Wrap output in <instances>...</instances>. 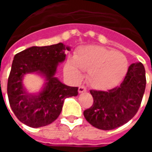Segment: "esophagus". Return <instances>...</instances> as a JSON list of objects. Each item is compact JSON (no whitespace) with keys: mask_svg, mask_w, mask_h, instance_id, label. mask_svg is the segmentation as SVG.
<instances>
[{"mask_svg":"<svg viewBox=\"0 0 152 152\" xmlns=\"http://www.w3.org/2000/svg\"><path fill=\"white\" fill-rule=\"evenodd\" d=\"M78 91H79V93H83V92H86V88L85 87V86H80L79 89H78Z\"/></svg>","mask_w":152,"mask_h":152,"instance_id":"obj_1","label":"esophagus"}]
</instances>
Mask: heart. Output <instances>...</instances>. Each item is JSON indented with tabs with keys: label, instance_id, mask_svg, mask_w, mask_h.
Wrapping results in <instances>:
<instances>
[{
	"label": "heart",
	"instance_id": "b5f03b06",
	"mask_svg": "<svg viewBox=\"0 0 152 152\" xmlns=\"http://www.w3.org/2000/svg\"><path fill=\"white\" fill-rule=\"evenodd\" d=\"M129 63L123 53L105 47L91 45L80 48L66 63L65 71L76 80L82 77L81 70L88 72L87 80L93 88L112 89L126 75Z\"/></svg>",
	"mask_w": 152,
	"mask_h": 152
}]
</instances>
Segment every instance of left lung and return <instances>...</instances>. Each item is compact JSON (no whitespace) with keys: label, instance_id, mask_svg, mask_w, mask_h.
Masks as SVG:
<instances>
[{"label":"left lung","instance_id":"1","mask_svg":"<svg viewBox=\"0 0 152 152\" xmlns=\"http://www.w3.org/2000/svg\"><path fill=\"white\" fill-rule=\"evenodd\" d=\"M146 83L142 63H132L119 86L107 91L90 90L94 103L84 111L86 121L102 130L114 129L127 123L140 107Z\"/></svg>","mask_w":152,"mask_h":152}]
</instances>
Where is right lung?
Masks as SVG:
<instances>
[{
  "label": "right lung",
  "mask_w": 152,
  "mask_h": 152,
  "mask_svg": "<svg viewBox=\"0 0 152 152\" xmlns=\"http://www.w3.org/2000/svg\"><path fill=\"white\" fill-rule=\"evenodd\" d=\"M63 43L49 46H32L15 54L7 83L10 105L22 123L39 128L52 123L58 117L64 99L78 94V87H70L60 82L53 75L58 63L66 58ZM37 71L48 80L38 96L28 95L21 84L26 73Z\"/></svg>",
  "instance_id": "right-lung-1"
}]
</instances>
